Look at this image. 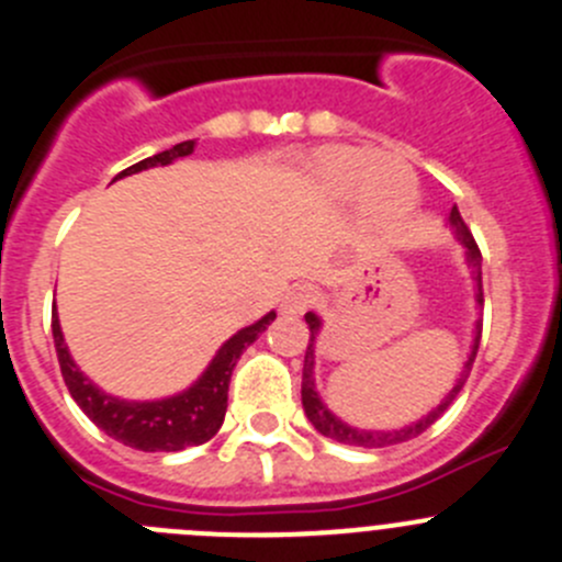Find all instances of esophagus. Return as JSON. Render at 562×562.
Here are the masks:
<instances>
[{"label":"esophagus","mask_w":562,"mask_h":562,"mask_svg":"<svg viewBox=\"0 0 562 562\" xmlns=\"http://www.w3.org/2000/svg\"><path fill=\"white\" fill-rule=\"evenodd\" d=\"M318 293L313 285H293L282 296V313L285 315H304L315 304Z\"/></svg>","instance_id":"1"}]
</instances>
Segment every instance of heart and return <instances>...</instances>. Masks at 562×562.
I'll return each instance as SVG.
<instances>
[{
  "label": "heart",
  "instance_id": "heart-1",
  "mask_svg": "<svg viewBox=\"0 0 562 562\" xmlns=\"http://www.w3.org/2000/svg\"><path fill=\"white\" fill-rule=\"evenodd\" d=\"M315 189L335 203L357 198L375 231L401 233L419 205V181L397 156H375L368 148L331 145L315 154L310 165Z\"/></svg>",
  "mask_w": 562,
  "mask_h": 562
}]
</instances>
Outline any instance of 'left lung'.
<instances>
[{
    "instance_id": "1",
    "label": "left lung",
    "mask_w": 562,
    "mask_h": 562,
    "mask_svg": "<svg viewBox=\"0 0 562 562\" xmlns=\"http://www.w3.org/2000/svg\"><path fill=\"white\" fill-rule=\"evenodd\" d=\"M448 225H450V231H453L456 241H459L461 249H464L467 269H470V274H472V285H475V304L477 307H483L481 249H477L475 238H472L470 227L464 225V220H461V214L456 205L448 216ZM304 321H307V326H310V342H307V353H304V370H302L304 414H307V419L315 426V431L324 434V437H329V439H335V442L351 445V448H390V445L408 442V439L419 437V434L426 431V428H431L434 423L442 417L445 408L456 401V395L461 392V386L467 384V375H470L472 362H475L477 346H481V329H483V321L475 318V326H472V346H470V353H467V359H464V368H461L456 384L445 392V397L431 408V412L423 414V417L414 419V423H408V426H403V428H357V426H348L346 419L337 417V414L324 403L321 392L315 390V340H318L321 329H324V321H321V315H315V313L304 315Z\"/></svg>"
}]
</instances>
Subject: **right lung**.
I'll list each match as a JSON object with an SVG mask.
<instances>
[{"label": "right lung", "mask_w": 562, "mask_h": 562, "mask_svg": "<svg viewBox=\"0 0 562 562\" xmlns=\"http://www.w3.org/2000/svg\"><path fill=\"white\" fill-rule=\"evenodd\" d=\"M194 139L172 145L170 150L150 156V159L136 161L128 170L120 172L117 178L134 176V172L150 170V167H167L176 159L194 154ZM277 318V313H266L255 324L238 329L231 340L220 346L209 368L198 375L194 384L187 390L176 392V395L156 397V401H125V397L103 392L92 379L81 373L79 364L74 362L68 351V342L63 337V326H59L57 310L52 313V331H54V348H57L59 370L68 384L70 397L79 403L81 412L109 434L117 442L128 445L134 450H145V453H176V450L194 448L214 437L222 428V419L227 412V386H231L233 368H236L238 357L247 351L258 340L260 331Z\"/></svg>", "instance_id": "obj_1"}]
</instances>
